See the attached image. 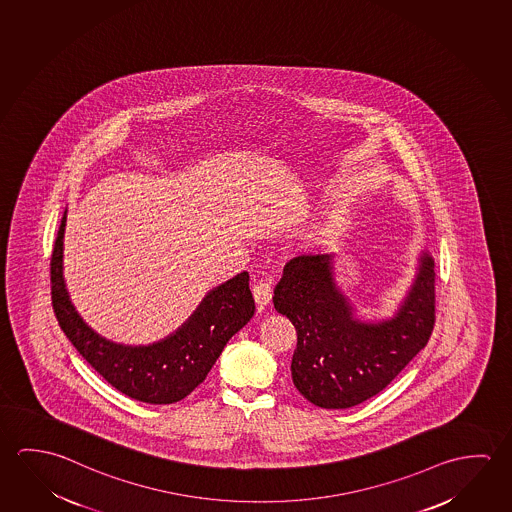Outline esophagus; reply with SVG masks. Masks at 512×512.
<instances>
[{
  "label": "esophagus",
  "mask_w": 512,
  "mask_h": 512,
  "mask_svg": "<svg viewBox=\"0 0 512 512\" xmlns=\"http://www.w3.org/2000/svg\"><path fill=\"white\" fill-rule=\"evenodd\" d=\"M252 294L259 307H266L271 302V285L268 282H257L253 285Z\"/></svg>",
  "instance_id": "34e87169"
}]
</instances>
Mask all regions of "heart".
<instances>
[{"instance_id":"obj_1","label":"heart","mask_w":512,"mask_h":512,"mask_svg":"<svg viewBox=\"0 0 512 512\" xmlns=\"http://www.w3.org/2000/svg\"><path fill=\"white\" fill-rule=\"evenodd\" d=\"M346 210H348V202L344 198H337L336 202L332 203L325 221L307 232L305 243L309 246H321V244L330 241L341 227V221H343Z\"/></svg>"}]
</instances>
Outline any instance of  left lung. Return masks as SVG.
Wrapping results in <instances>:
<instances>
[{
    "label": "left lung",
    "instance_id": "8db88e82",
    "mask_svg": "<svg viewBox=\"0 0 512 512\" xmlns=\"http://www.w3.org/2000/svg\"><path fill=\"white\" fill-rule=\"evenodd\" d=\"M334 259V253H323L289 260L273 303L296 328V389L321 409H348L386 389L427 346L436 325V273L434 259L423 253L398 312L366 323L353 318L337 287Z\"/></svg>",
    "mask_w": 512,
    "mask_h": 512
}]
</instances>
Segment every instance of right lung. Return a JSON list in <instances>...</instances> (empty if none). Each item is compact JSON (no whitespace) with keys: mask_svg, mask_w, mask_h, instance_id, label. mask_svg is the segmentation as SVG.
<instances>
[{"mask_svg":"<svg viewBox=\"0 0 512 512\" xmlns=\"http://www.w3.org/2000/svg\"><path fill=\"white\" fill-rule=\"evenodd\" d=\"M66 212L51 252V303L60 328L78 353L110 386L139 400L166 405L184 400L209 375L228 339L255 312L248 273L243 271L210 291L173 336L148 346H125L98 336L78 316L62 277Z\"/></svg>","mask_w":512,"mask_h":512,"instance_id":"right-lung-1","label":"right lung"}]
</instances>
